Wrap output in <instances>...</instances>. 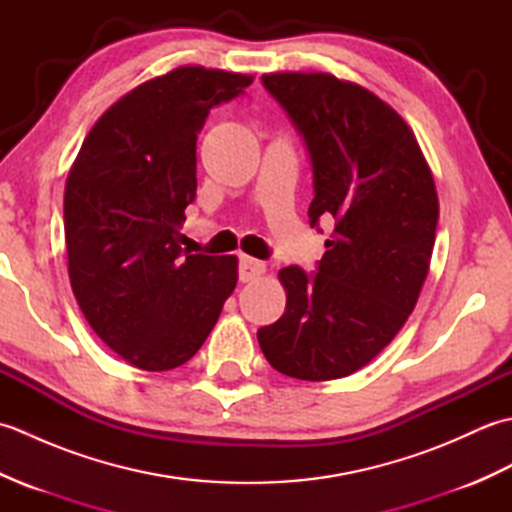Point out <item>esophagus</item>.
Segmentation results:
<instances>
[{"instance_id":"obj_1","label":"esophagus","mask_w":512,"mask_h":512,"mask_svg":"<svg viewBox=\"0 0 512 512\" xmlns=\"http://www.w3.org/2000/svg\"><path fill=\"white\" fill-rule=\"evenodd\" d=\"M266 273V264L248 255L239 257V281H253Z\"/></svg>"}]
</instances>
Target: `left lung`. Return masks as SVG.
I'll list each match as a JSON object with an SVG mask.
<instances>
[{"mask_svg":"<svg viewBox=\"0 0 512 512\" xmlns=\"http://www.w3.org/2000/svg\"><path fill=\"white\" fill-rule=\"evenodd\" d=\"M306 143L310 226L332 222L317 273H279L286 312L257 330L277 372L332 380L365 367L400 332L427 279L438 193L407 123L361 85L323 72L264 74Z\"/></svg>","mask_w":512,"mask_h":512,"instance_id":"obj_1","label":"left lung"}]
</instances>
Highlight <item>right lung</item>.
I'll return each instance as SVG.
<instances>
[{
    "instance_id": "obj_1",
    "label": "right lung",
    "mask_w": 512,
    "mask_h": 512,
    "mask_svg": "<svg viewBox=\"0 0 512 512\" xmlns=\"http://www.w3.org/2000/svg\"><path fill=\"white\" fill-rule=\"evenodd\" d=\"M250 83L187 65L138 85L92 127L65 182L74 297L99 339L147 372L187 363L235 290L237 257L191 255L180 224L206 116Z\"/></svg>"
}]
</instances>
